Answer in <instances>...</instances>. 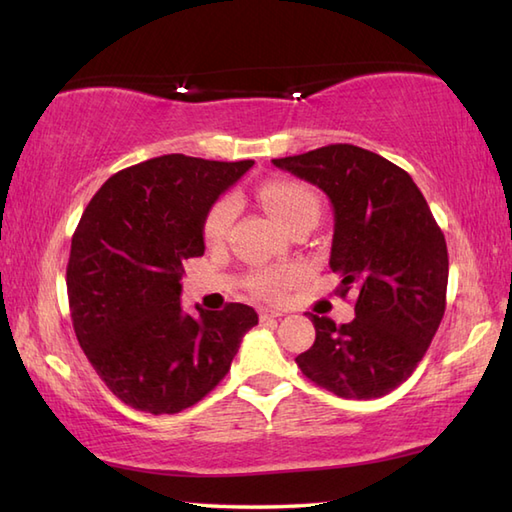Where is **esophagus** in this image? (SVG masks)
I'll return each instance as SVG.
<instances>
[{
  "instance_id": "1",
  "label": "esophagus",
  "mask_w": 512,
  "mask_h": 512,
  "mask_svg": "<svg viewBox=\"0 0 512 512\" xmlns=\"http://www.w3.org/2000/svg\"><path fill=\"white\" fill-rule=\"evenodd\" d=\"M279 317H284V314L273 312V310H268V308L259 310V321H273V319H279Z\"/></svg>"
}]
</instances>
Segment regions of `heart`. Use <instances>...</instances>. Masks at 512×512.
<instances>
[{
	"mask_svg": "<svg viewBox=\"0 0 512 512\" xmlns=\"http://www.w3.org/2000/svg\"><path fill=\"white\" fill-rule=\"evenodd\" d=\"M259 198L266 204V209L273 213L275 220L286 228L297 224L306 217H319V200L306 184L297 180H270L266 182ZM235 206L231 200H220L211 206L209 215L204 220V237L209 242H220L226 235L228 224L233 220ZM299 277L297 268H264L250 275L248 286L257 295L266 299H277L295 284Z\"/></svg>",
	"mask_w": 512,
	"mask_h": 512,
	"instance_id": "obj_1",
	"label": "heart"
}]
</instances>
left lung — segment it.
Instances as JSON below:
<instances>
[{
	"label": "left lung",
	"instance_id": "1",
	"mask_svg": "<svg viewBox=\"0 0 512 512\" xmlns=\"http://www.w3.org/2000/svg\"><path fill=\"white\" fill-rule=\"evenodd\" d=\"M273 165L319 187L332 202L330 268L339 295L356 292V319L317 330L295 361L312 383L352 400L380 398L413 374L447 306L449 255L416 182L394 162L354 145H328Z\"/></svg>",
	"mask_w": 512,
	"mask_h": 512
}]
</instances>
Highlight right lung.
Wrapping results in <instances>:
<instances>
[{"label": "right lung", "mask_w": 512, "mask_h": 512, "mask_svg": "<svg viewBox=\"0 0 512 512\" xmlns=\"http://www.w3.org/2000/svg\"><path fill=\"white\" fill-rule=\"evenodd\" d=\"M253 160L167 154L114 173L72 235L68 299L81 350L116 398L178 413L231 369L257 312L244 303L187 314L182 262L204 255V220Z\"/></svg>", "instance_id": "right-lung-1"}]
</instances>
